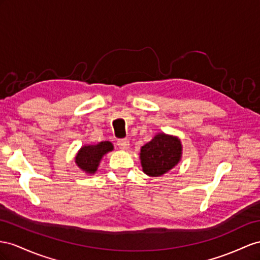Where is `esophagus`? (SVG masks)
Returning a JSON list of instances; mask_svg holds the SVG:
<instances>
[{
	"mask_svg": "<svg viewBox=\"0 0 260 260\" xmlns=\"http://www.w3.org/2000/svg\"><path fill=\"white\" fill-rule=\"evenodd\" d=\"M117 146H118V147L121 148L122 150H127L128 147H129L128 139H126V138L118 139V141H117Z\"/></svg>",
	"mask_w": 260,
	"mask_h": 260,
	"instance_id": "obj_1",
	"label": "esophagus"
}]
</instances>
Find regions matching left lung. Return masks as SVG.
<instances>
[{"label":"left lung","mask_w":260,"mask_h":260,"mask_svg":"<svg viewBox=\"0 0 260 260\" xmlns=\"http://www.w3.org/2000/svg\"><path fill=\"white\" fill-rule=\"evenodd\" d=\"M143 171L150 177H160L175 167L182 156V145L176 136L159 133L141 148Z\"/></svg>","instance_id":"8db88e82"}]
</instances>
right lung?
Instances as JSON below:
<instances>
[{
	"instance_id": "add662e5",
	"label": "right lung",
	"mask_w": 260,
	"mask_h": 260,
	"mask_svg": "<svg viewBox=\"0 0 260 260\" xmlns=\"http://www.w3.org/2000/svg\"><path fill=\"white\" fill-rule=\"evenodd\" d=\"M110 142H101L96 145H86L80 148L76 156V164L80 169L89 175L95 174L102 157L113 150Z\"/></svg>"
}]
</instances>
